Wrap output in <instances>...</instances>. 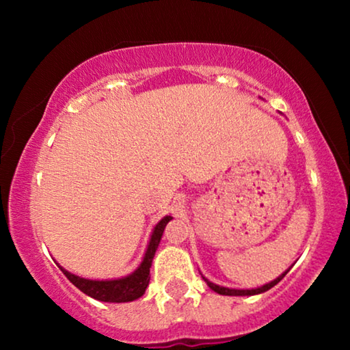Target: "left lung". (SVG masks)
Returning a JSON list of instances; mask_svg holds the SVG:
<instances>
[{
	"label": "left lung",
	"instance_id": "1",
	"mask_svg": "<svg viewBox=\"0 0 350 350\" xmlns=\"http://www.w3.org/2000/svg\"><path fill=\"white\" fill-rule=\"evenodd\" d=\"M291 269V266L288 267V269H286L285 272H282V274L277 277V279H274V280H271L269 284H266V285H262V286H258V288H252V290H239V288H228V286H221V285H217V284H213V282H210L207 277H204L202 275V279L205 280V284H207L210 288H212L213 291H217V293H219V295H226V296H253V295H260V293H265V291H267V290H271L272 286L274 285H277L279 284V282L284 279V277L286 275V272H288Z\"/></svg>",
	"mask_w": 350,
	"mask_h": 350
}]
</instances>
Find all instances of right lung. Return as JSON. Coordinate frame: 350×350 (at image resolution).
<instances>
[{
  "label": "right lung",
  "instance_id": "obj_1",
  "mask_svg": "<svg viewBox=\"0 0 350 350\" xmlns=\"http://www.w3.org/2000/svg\"><path fill=\"white\" fill-rule=\"evenodd\" d=\"M170 219V215H165V217L156 224L151 232L150 242H148L146 252L145 255H143L142 262L138 265L137 269L129 275L109 280H92L71 274L70 271L62 267L59 262H57V265H59L60 271L66 275V279H68L75 286H78L83 293L90 296V298L103 301V303H129V301H135L140 298V296L145 295L146 286L150 284V267L152 258L156 255L162 234H164V229Z\"/></svg>",
  "mask_w": 350,
  "mask_h": 350
}]
</instances>
